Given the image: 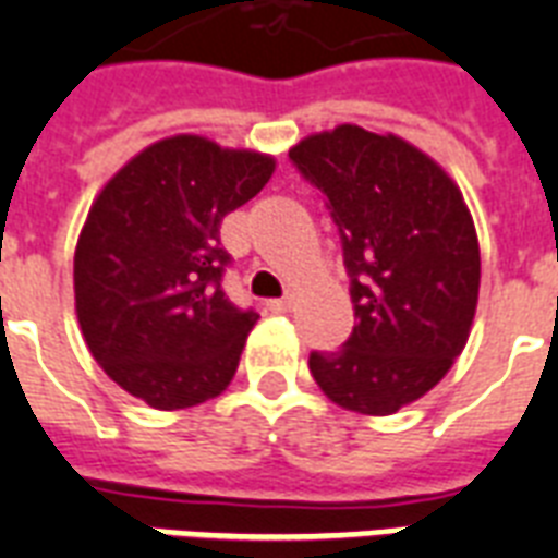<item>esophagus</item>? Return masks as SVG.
<instances>
[{
	"mask_svg": "<svg viewBox=\"0 0 558 558\" xmlns=\"http://www.w3.org/2000/svg\"><path fill=\"white\" fill-rule=\"evenodd\" d=\"M266 310L269 313H289L292 310V298H271V301H266Z\"/></svg>",
	"mask_w": 558,
	"mask_h": 558,
	"instance_id": "34e87169",
	"label": "esophagus"
}]
</instances>
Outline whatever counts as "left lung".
<instances>
[{
    "mask_svg": "<svg viewBox=\"0 0 558 558\" xmlns=\"http://www.w3.org/2000/svg\"><path fill=\"white\" fill-rule=\"evenodd\" d=\"M339 226L356 327L310 373L336 405L385 416L449 373L472 330L481 248L449 173L397 135L341 124L289 150Z\"/></svg>",
    "mask_w": 558,
    "mask_h": 558,
    "instance_id": "1",
    "label": "left lung"
}]
</instances>
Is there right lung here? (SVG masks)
Listing matches in <instances>:
<instances>
[{
    "label": "right lung",
    "instance_id": "obj_1",
    "mask_svg": "<svg viewBox=\"0 0 558 558\" xmlns=\"http://www.w3.org/2000/svg\"><path fill=\"white\" fill-rule=\"evenodd\" d=\"M275 173L266 153L202 135L161 138L109 179L74 248V310L89 353L159 411L199 405L234 379L260 315L222 292V217Z\"/></svg>",
    "mask_w": 558,
    "mask_h": 558
}]
</instances>
